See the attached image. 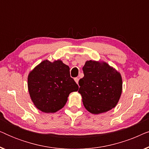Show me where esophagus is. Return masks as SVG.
<instances>
[{"instance_id":"1","label":"esophagus","mask_w":149,"mask_h":149,"mask_svg":"<svg viewBox=\"0 0 149 149\" xmlns=\"http://www.w3.org/2000/svg\"><path fill=\"white\" fill-rule=\"evenodd\" d=\"M74 81H75V82H76L77 84H78V83H79V78H77V77L74 78Z\"/></svg>"}]
</instances>
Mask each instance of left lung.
<instances>
[{"mask_svg": "<svg viewBox=\"0 0 149 149\" xmlns=\"http://www.w3.org/2000/svg\"><path fill=\"white\" fill-rule=\"evenodd\" d=\"M84 77L79 81V93L85 109L98 115L116 107L122 93L119 72L105 62L89 60L83 67Z\"/></svg>", "mask_w": 149, "mask_h": 149, "instance_id": "1", "label": "left lung"}]
</instances>
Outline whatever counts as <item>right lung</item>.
<instances>
[{
  "label": "right lung",
  "instance_id": "add662e5",
  "mask_svg": "<svg viewBox=\"0 0 149 149\" xmlns=\"http://www.w3.org/2000/svg\"><path fill=\"white\" fill-rule=\"evenodd\" d=\"M28 88L34 106L40 111L54 113L66 104L69 94L77 91L78 85L70 75V68L58 60H45L31 70Z\"/></svg>",
  "mask_w": 149,
  "mask_h": 149
}]
</instances>
